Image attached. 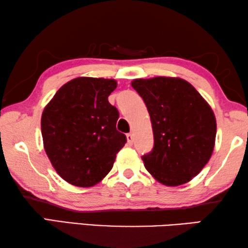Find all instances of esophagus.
<instances>
[{"label": "esophagus", "mask_w": 248, "mask_h": 248, "mask_svg": "<svg viewBox=\"0 0 248 248\" xmlns=\"http://www.w3.org/2000/svg\"><path fill=\"white\" fill-rule=\"evenodd\" d=\"M133 134L132 133H128L127 134V142H128V144L129 145H132V143H133Z\"/></svg>", "instance_id": "esophagus-1"}]
</instances>
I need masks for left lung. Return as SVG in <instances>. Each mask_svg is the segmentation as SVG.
Returning <instances> with one entry per match:
<instances>
[{"label": "left lung", "mask_w": 248, "mask_h": 248, "mask_svg": "<svg viewBox=\"0 0 248 248\" xmlns=\"http://www.w3.org/2000/svg\"><path fill=\"white\" fill-rule=\"evenodd\" d=\"M131 85L143 98L152 123L154 146L142 156L145 169L166 186L188 183L215 148L217 121L211 107L179 78H137Z\"/></svg>", "instance_id": "1"}]
</instances>
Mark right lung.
<instances>
[{"instance_id": "obj_1", "label": "right lung", "mask_w": 248, "mask_h": 248, "mask_svg": "<svg viewBox=\"0 0 248 248\" xmlns=\"http://www.w3.org/2000/svg\"><path fill=\"white\" fill-rule=\"evenodd\" d=\"M116 87L111 78H73L44 109L45 151L57 173L71 185L91 187L99 183L127 142L116 129L119 112L108 102Z\"/></svg>"}]
</instances>
